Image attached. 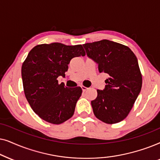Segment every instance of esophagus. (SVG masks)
I'll return each instance as SVG.
<instances>
[{"label": "esophagus", "mask_w": 160, "mask_h": 160, "mask_svg": "<svg viewBox=\"0 0 160 160\" xmlns=\"http://www.w3.org/2000/svg\"><path fill=\"white\" fill-rule=\"evenodd\" d=\"M81 88H82V91H86L88 90V88H87V87H86V86H82Z\"/></svg>", "instance_id": "34e87169"}]
</instances>
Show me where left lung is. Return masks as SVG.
Returning <instances> with one entry per match:
<instances>
[{"label":"left lung","mask_w":160,"mask_h":160,"mask_svg":"<svg viewBox=\"0 0 160 160\" xmlns=\"http://www.w3.org/2000/svg\"><path fill=\"white\" fill-rule=\"evenodd\" d=\"M87 55L109 75L105 88L91 101L93 113L108 124L120 122L131 111L142 87L138 59L127 46L107 39L82 44Z\"/></svg>","instance_id":"1"}]
</instances>
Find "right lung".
<instances>
[{
    "instance_id": "obj_1",
    "label": "right lung",
    "mask_w": 160,
    "mask_h": 160,
    "mask_svg": "<svg viewBox=\"0 0 160 160\" xmlns=\"http://www.w3.org/2000/svg\"><path fill=\"white\" fill-rule=\"evenodd\" d=\"M80 55H86L81 44H42L34 47L23 62L25 96L34 112L47 122L60 124L74 115L82 88H68L57 78L65 77L71 59Z\"/></svg>"
}]
</instances>
